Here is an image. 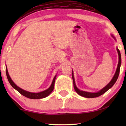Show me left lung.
<instances>
[{"label": "left lung", "instance_id": "1", "mask_svg": "<svg viewBox=\"0 0 126 126\" xmlns=\"http://www.w3.org/2000/svg\"><path fill=\"white\" fill-rule=\"evenodd\" d=\"M112 37H113V36H112ZM117 51H118V55H119V63H118V67H117V69H116V72H115L114 76L113 77L111 81L110 82V83L108 84V85H107L106 87L104 88H103L101 90L99 91L98 92L91 93V92H85V91L79 90V89L77 88L76 86L75 79H74V76H73V72H72V79H73V81L74 88H75L76 92L77 94H79V95L83 96V97H87V98L97 97H98V96H100V95H101V94H104L105 92H106L108 90V89L111 88L112 87L113 85H114V84L115 83V82L116 81L117 79H118V78L119 75L120 67V65H121V55H120V52L118 48H117Z\"/></svg>", "mask_w": 126, "mask_h": 126}]
</instances>
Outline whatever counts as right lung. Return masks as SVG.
I'll return each instance as SVG.
<instances>
[{
    "mask_svg": "<svg viewBox=\"0 0 126 126\" xmlns=\"http://www.w3.org/2000/svg\"><path fill=\"white\" fill-rule=\"evenodd\" d=\"M6 75L7 77L8 81H9L10 84H11V85L14 88L16 89L17 91H18L20 93V94H22V95L25 96V97L30 98V99H42V98H45L47 97V96H49L50 94H51V92H52L53 89H54V82L55 80H56V76H55L53 80V82L51 83V85L50 87L47 89H46L45 91H42L41 92L39 93H32V92H27V91H26L23 89L20 88L19 87H18L16 85H15V84L13 81V80H11V79L10 78L9 75H8L7 69V67L6 68Z\"/></svg>",
    "mask_w": 126,
    "mask_h": 126,
    "instance_id": "add662e5",
    "label": "right lung"
}]
</instances>
